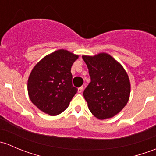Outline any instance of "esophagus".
Masks as SVG:
<instances>
[{
    "instance_id": "obj_1",
    "label": "esophagus",
    "mask_w": 156,
    "mask_h": 156,
    "mask_svg": "<svg viewBox=\"0 0 156 156\" xmlns=\"http://www.w3.org/2000/svg\"><path fill=\"white\" fill-rule=\"evenodd\" d=\"M83 91V87H78V93H81Z\"/></svg>"
}]
</instances>
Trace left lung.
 I'll use <instances>...</instances> for the list:
<instances>
[{"label": "left lung", "mask_w": 156, "mask_h": 156, "mask_svg": "<svg viewBox=\"0 0 156 156\" xmlns=\"http://www.w3.org/2000/svg\"><path fill=\"white\" fill-rule=\"evenodd\" d=\"M82 58L91 80L83 94L90 111L100 120L112 118L129 100L130 83L127 72L106 53L83 55Z\"/></svg>", "instance_id": "8db88e82"}]
</instances>
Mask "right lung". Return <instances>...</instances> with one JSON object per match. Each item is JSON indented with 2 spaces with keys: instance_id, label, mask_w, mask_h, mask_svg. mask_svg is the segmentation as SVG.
I'll return each instance as SVG.
<instances>
[{
  "instance_id": "right-lung-1",
  "label": "right lung",
  "mask_w": 156,
  "mask_h": 156,
  "mask_svg": "<svg viewBox=\"0 0 156 156\" xmlns=\"http://www.w3.org/2000/svg\"><path fill=\"white\" fill-rule=\"evenodd\" d=\"M78 58L60 49L47 55L31 70L28 79V94L31 103L46 114L62 113L78 89L72 86L71 68Z\"/></svg>"
}]
</instances>
